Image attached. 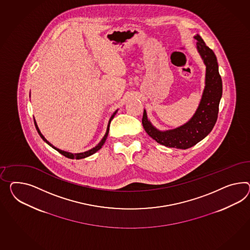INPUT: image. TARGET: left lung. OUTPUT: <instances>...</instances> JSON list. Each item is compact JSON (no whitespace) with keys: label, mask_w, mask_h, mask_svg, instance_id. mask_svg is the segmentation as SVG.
Listing matches in <instances>:
<instances>
[{"label":"left lung","mask_w":250,"mask_h":250,"mask_svg":"<svg viewBox=\"0 0 250 250\" xmlns=\"http://www.w3.org/2000/svg\"><path fill=\"white\" fill-rule=\"evenodd\" d=\"M197 48L206 67V86L199 108L191 120L179 128L160 131L147 121L144 109L142 125L153 140L166 147L187 149L203 140L215 126L218 120V106L222 96V80L218 72L217 57L203 39L197 34Z\"/></svg>","instance_id":"obj_1"}]
</instances>
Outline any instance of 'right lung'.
<instances>
[{
    "label": "right lung",
    "instance_id": "obj_1",
    "mask_svg": "<svg viewBox=\"0 0 250 250\" xmlns=\"http://www.w3.org/2000/svg\"><path fill=\"white\" fill-rule=\"evenodd\" d=\"M116 112H117V110H116L115 112L113 113V115L110 117V119H109V124H108V128H107V131H106V134L104 135V137H103V140L102 141L97 145L96 147H93V148H91L90 150H88V151H85V152H83V153H76V154H72L70 153V152H66V151H63V150H62V149H59L57 147H54V146H52L51 143L49 142V141H47L46 139H45L44 137L42 136V134L41 133V131H40V129H39L38 126H37V124H36V122H35V120H34V124H35V128L37 129V131H38L39 135L41 136V138L43 140V141L47 143V144H49L51 147H53L54 149H56L58 152H60L61 154H62L63 156H65L66 158H69V159H75V160H81V159H84V158H87V157H89L90 155H92V154L95 153L97 152L101 147H103V144L105 143V141H106V139H107V137H108V134H109V124H110V122H111V120L114 118V116H115Z\"/></svg>",
    "mask_w": 250,
    "mask_h": 250
}]
</instances>
